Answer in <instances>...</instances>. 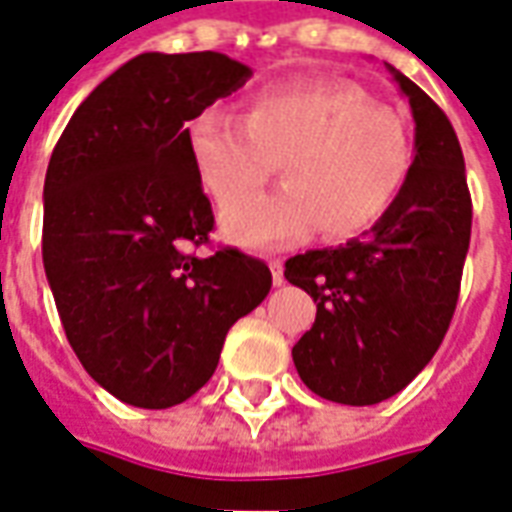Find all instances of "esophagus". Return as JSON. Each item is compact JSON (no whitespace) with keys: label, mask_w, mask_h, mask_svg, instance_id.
Returning <instances> with one entry per match:
<instances>
[{"label":"esophagus","mask_w":512,"mask_h":512,"mask_svg":"<svg viewBox=\"0 0 512 512\" xmlns=\"http://www.w3.org/2000/svg\"><path fill=\"white\" fill-rule=\"evenodd\" d=\"M268 266H271V277H274V285H282V282H285L282 260H268Z\"/></svg>","instance_id":"1"}]
</instances>
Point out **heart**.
Listing matches in <instances>:
<instances>
[{"instance_id":"heart-1","label":"heart","mask_w":512,"mask_h":512,"mask_svg":"<svg viewBox=\"0 0 512 512\" xmlns=\"http://www.w3.org/2000/svg\"><path fill=\"white\" fill-rule=\"evenodd\" d=\"M191 161L213 200L260 189L282 164L288 186L235 202L224 230L241 244H282L321 227L332 241L373 230L411 178L403 117L359 84L315 79L266 87L244 117L205 109L189 126Z\"/></svg>"}]
</instances>
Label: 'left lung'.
Wrapping results in <instances>:
<instances>
[{
  "instance_id": "8db88e82",
  "label": "left lung",
  "mask_w": 512,
  "mask_h": 512,
  "mask_svg": "<svg viewBox=\"0 0 512 512\" xmlns=\"http://www.w3.org/2000/svg\"><path fill=\"white\" fill-rule=\"evenodd\" d=\"M414 115V164L384 219L337 249L290 257L285 277L318 304L293 345L315 395L373 406L397 395L439 351L461 293L472 194L455 128L408 76L389 68Z\"/></svg>"
}]
</instances>
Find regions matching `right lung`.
<instances>
[{
	"instance_id": "add662e5",
	"label": "right lung",
	"mask_w": 512,
	"mask_h": 512,
	"mask_svg": "<svg viewBox=\"0 0 512 512\" xmlns=\"http://www.w3.org/2000/svg\"><path fill=\"white\" fill-rule=\"evenodd\" d=\"M252 76L219 51H147L87 95L43 183V266L84 370L136 408L208 384L224 337L271 290L263 260L208 244L186 123Z\"/></svg>"
}]
</instances>
